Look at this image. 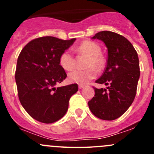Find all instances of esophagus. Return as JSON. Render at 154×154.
Instances as JSON below:
<instances>
[{
	"label": "esophagus",
	"instance_id": "1",
	"mask_svg": "<svg viewBox=\"0 0 154 154\" xmlns=\"http://www.w3.org/2000/svg\"><path fill=\"white\" fill-rule=\"evenodd\" d=\"M84 86H85L84 85H80V84L78 85V88H80H80H83Z\"/></svg>",
	"mask_w": 154,
	"mask_h": 154
}]
</instances>
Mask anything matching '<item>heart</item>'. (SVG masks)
Masks as SVG:
<instances>
[{
	"mask_svg": "<svg viewBox=\"0 0 154 154\" xmlns=\"http://www.w3.org/2000/svg\"><path fill=\"white\" fill-rule=\"evenodd\" d=\"M74 51L80 55L88 56L85 70H74L68 74V80L71 83L80 85L86 84L89 80L94 78L96 71L94 68H100L103 66V60L100 57V48L94 42L86 41L75 48ZM60 65L66 71H71L75 67L76 60L73 53L66 50L60 56Z\"/></svg>",
	"mask_w": 154,
	"mask_h": 154,
	"instance_id": "obj_1",
	"label": "heart"
}]
</instances>
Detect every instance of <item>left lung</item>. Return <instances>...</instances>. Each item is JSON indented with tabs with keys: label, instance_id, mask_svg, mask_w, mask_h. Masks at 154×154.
<instances>
[{
	"label": "left lung",
	"instance_id": "8db88e82",
	"mask_svg": "<svg viewBox=\"0 0 154 154\" xmlns=\"http://www.w3.org/2000/svg\"><path fill=\"white\" fill-rule=\"evenodd\" d=\"M92 38L100 39L107 48V62L103 74L95 83L105 84L106 89L94 88V96L88 102L94 116L106 121L122 116L136 97L140 76L138 54L123 35L101 31Z\"/></svg>",
	"mask_w": 154,
	"mask_h": 154
}]
</instances>
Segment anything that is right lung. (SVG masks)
Listing matches in <instances>:
<instances>
[{
    "label": "right lung",
    "mask_w": 154,
    "mask_h": 154,
    "mask_svg": "<svg viewBox=\"0 0 154 154\" xmlns=\"http://www.w3.org/2000/svg\"><path fill=\"white\" fill-rule=\"evenodd\" d=\"M76 38L63 40L43 36L31 40L21 50L15 70V82L21 105L32 119L51 124L65 116L77 83L55 88L67 77L59 62L62 53Z\"/></svg>",
    "instance_id": "obj_1"
}]
</instances>
